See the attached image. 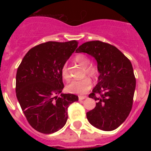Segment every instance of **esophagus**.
Wrapping results in <instances>:
<instances>
[{"instance_id": "esophagus-1", "label": "esophagus", "mask_w": 151, "mask_h": 151, "mask_svg": "<svg viewBox=\"0 0 151 151\" xmlns=\"http://www.w3.org/2000/svg\"><path fill=\"white\" fill-rule=\"evenodd\" d=\"M87 98V96H80L78 97V99H79V100H83V99H85Z\"/></svg>"}]
</instances>
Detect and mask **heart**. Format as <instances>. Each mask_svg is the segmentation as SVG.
<instances>
[{
  "label": "heart",
  "mask_w": 151,
  "mask_h": 151,
  "mask_svg": "<svg viewBox=\"0 0 151 151\" xmlns=\"http://www.w3.org/2000/svg\"><path fill=\"white\" fill-rule=\"evenodd\" d=\"M74 61L82 66H85V73L92 78H96L99 75V70L96 66L89 65L90 59L85 55L78 54L74 57ZM62 76L65 80L69 79V73L66 65L62 67ZM92 87V81L88 78H84L80 80H74L66 86L69 92L73 94H84Z\"/></svg>",
  "instance_id": "b5f03b06"
}]
</instances>
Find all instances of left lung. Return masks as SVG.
<instances>
[{"mask_svg": "<svg viewBox=\"0 0 151 151\" xmlns=\"http://www.w3.org/2000/svg\"><path fill=\"white\" fill-rule=\"evenodd\" d=\"M76 52L94 57L99 73L98 83L88 96L97 101L96 106L87 112V119L103 131L114 130L132 107L136 78L131 62L115 46L99 41L85 42Z\"/></svg>", "mask_w": 151, "mask_h": 151, "instance_id": "8db88e82", "label": "left lung"}]
</instances>
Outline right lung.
I'll return each instance as SVG.
<instances>
[{
	"label": "right lung",
	"mask_w": 151,
	"mask_h": 151,
	"mask_svg": "<svg viewBox=\"0 0 151 151\" xmlns=\"http://www.w3.org/2000/svg\"><path fill=\"white\" fill-rule=\"evenodd\" d=\"M78 42L48 41L32 48L18 67L16 97L29 124L39 132L51 134L66 124L70 104L78 101L63 94L62 67Z\"/></svg>",
	"instance_id": "1"
}]
</instances>
